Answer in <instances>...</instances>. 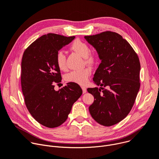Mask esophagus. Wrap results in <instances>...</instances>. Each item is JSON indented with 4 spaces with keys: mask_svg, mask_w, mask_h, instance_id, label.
Listing matches in <instances>:
<instances>
[{
    "mask_svg": "<svg viewBox=\"0 0 159 159\" xmlns=\"http://www.w3.org/2000/svg\"><path fill=\"white\" fill-rule=\"evenodd\" d=\"M81 89H82V90H83V93H85L86 92V88L84 87V86H82Z\"/></svg>",
    "mask_w": 159,
    "mask_h": 159,
    "instance_id": "34e87169",
    "label": "esophagus"
}]
</instances>
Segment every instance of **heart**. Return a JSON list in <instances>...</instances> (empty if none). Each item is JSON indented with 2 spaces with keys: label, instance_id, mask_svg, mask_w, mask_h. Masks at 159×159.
<instances>
[{
  "label": "heart",
  "instance_id": "b5f03b06",
  "mask_svg": "<svg viewBox=\"0 0 159 159\" xmlns=\"http://www.w3.org/2000/svg\"><path fill=\"white\" fill-rule=\"evenodd\" d=\"M70 49L77 53L80 56L84 57L86 64L93 66L97 62V57L93 53L90 52V47L86 43L80 40H75L70 45ZM56 62L61 70L67 69L66 58L64 53L60 50L57 52L56 56ZM91 69L89 67L84 68L81 70H73L65 75V80L67 82H72L81 85H84L89 81V79L91 75Z\"/></svg>",
  "mask_w": 159,
  "mask_h": 159
}]
</instances>
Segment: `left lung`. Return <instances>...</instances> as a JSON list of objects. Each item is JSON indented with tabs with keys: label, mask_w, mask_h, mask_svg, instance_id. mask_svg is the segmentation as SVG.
I'll return each instance as SVG.
<instances>
[{
	"label": "left lung",
	"mask_w": 159,
	"mask_h": 159,
	"mask_svg": "<svg viewBox=\"0 0 159 159\" xmlns=\"http://www.w3.org/2000/svg\"><path fill=\"white\" fill-rule=\"evenodd\" d=\"M84 39L101 60L93 78L100 89H87L94 97L89 111L98 124L111 126L124 119L133 106L140 87L139 60L131 45L116 32L104 31Z\"/></svg>",
	"instance_id": "obj_1"
}]
</instances>
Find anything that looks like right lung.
Segmentation results:
<instances>
[{"label": "right lung", "instance_id": "add662e5", "mask_svg": "<svg viewBox=\"0 0 159 159\" xmlns=\"http://www.w3.org/2000/svg\"><path fill=\"white\" fill-rule=\"evenodd\" d=\"M75 38L48 33L33 42L23 53L21 81L26 106L32 117L47 128L63 124L83 93L79 84L72 82L58 91L54 90V84L62 80L56 54Z\"/></svg>", "mask_w": 159, "mask_h": 159}]
</instances>
